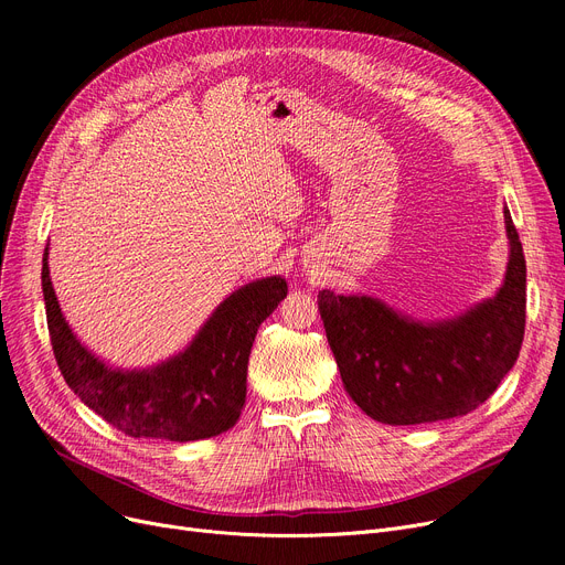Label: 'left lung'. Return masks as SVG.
Returning a JSON list of instances; mask_svg holds the SVG:
<instances>
[{"label":"left lung","instance_id":"left-lung-1","mask_svg":"<svg viewBox=\"0 0 565 565\" xmlns=\"http://www.w3.org/2000/svg\"><path fill=\"white\" fill-rule=\"evenodd\" d=\"M507 281L497 298L437 324L414 322L373 298L318 292V311L348 396L371 419L414 426L483 405L520 354L526 265L509 207Z\"/></svg>","mask_w":565,"mask_h":565}]
</instances>
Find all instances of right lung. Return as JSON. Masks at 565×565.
I'll return each instance as SVG.
<instances>
[{
    "label": "right lung",
    "instance_id": "obj_1",
    "mask_svg": "<svg viewBox=\"0 0 565 565\" xmlns=\"http://www.w3.org/2000/svg\"><path fill=\"white\" fill-rule=\"evenodd\" d=\"M43 295L54 360L68 387L130 437L194 441L235 426L247 396V364L258 324L286 298L281 277L235 290L192 345L151 371H111L71 332L58 309L43 254Z\"/></svg>",
    "mask_w": 565,
    "mask_h": 565
}]
</instances>
